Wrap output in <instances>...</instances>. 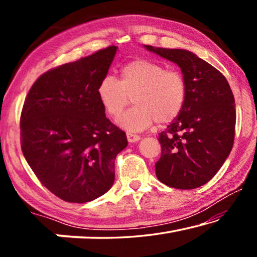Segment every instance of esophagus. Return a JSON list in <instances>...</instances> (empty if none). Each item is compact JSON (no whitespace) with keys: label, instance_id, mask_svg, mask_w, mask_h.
Listing matches in <instances>:
<instances>
[{"label":"esophagus","instance_id":"34e87169","mask_svg":"<svg viewBox=\"0 0 257 257\" xmlns=\"http://www.w3.org/2000/svg\"><path fill=\"white\" fill-rule=\"evenodd\" d=\"M127 139L129 143H136L138 141H141V136H138V135H134L132 133H127Z\"/></svg>","mask_w":257,"mask_h":257}]
</instances>
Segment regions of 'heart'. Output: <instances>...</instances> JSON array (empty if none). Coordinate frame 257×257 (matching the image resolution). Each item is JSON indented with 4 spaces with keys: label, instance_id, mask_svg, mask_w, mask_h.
I'll return each mask as SVG.
<instances>
[{
    "label": "heart",
    "instance_id": "heart-1",
    "mask_svg": "<svg viewBox=\"0 0 257 257\" xmlns=\"http://www.w3.org/2000/svg\"><path fill=\"white\" fill-rule=\"evenodd\" d=\"M97 96L108 115L118 116L134 96V107L125 111L118 123L129 132H142L152 123L168 124L178 118L187 97L182 73L165 69L146 59L134 60L122 67L120 81L105 76L97 86Z\"/></svg>",
    "mask_w": 257,
    "mask_h": 257
}]
</instances>
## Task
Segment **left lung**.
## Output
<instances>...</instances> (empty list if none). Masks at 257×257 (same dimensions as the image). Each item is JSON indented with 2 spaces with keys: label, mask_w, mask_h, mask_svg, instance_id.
<instances>
[{
  "label": "left lung",
  "mask_w": 257,
  "mask_h": 257,
  "mask_svg": "<svg viewBox=\"0 0 257 257\" xmlns=\"http://www.w3.org/2000/svg\"><path fill=\"white\" fill-rule=\"evenodd\" d=\"M151 52L177 63L187 84L184 108L164 132L155 163L158 179L178 189L205 185L231 152L236 107L225 77L189 51L145 45Z\"/></svg>",
  "instance_id": "8db88e82"
}]
</instances>
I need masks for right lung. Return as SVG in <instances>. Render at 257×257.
<instances>
[{"label":"right lung","mask_w":257,"mask_h":257,"mask_svg":"<svg viewBox=\"0 0 257 257\" xmlns=\"http://www.w3.org/2000/svg\"><path fill=\"white\" fill-rule=\"evenodd\" d=\"M116 46L46 71L34 82L20 116L21 150L38 180L69 203L102 196L114 182V160L128 145L105 116L97 86Z\"/></svg>","instance_id":"obj_1"}]
</instances>
